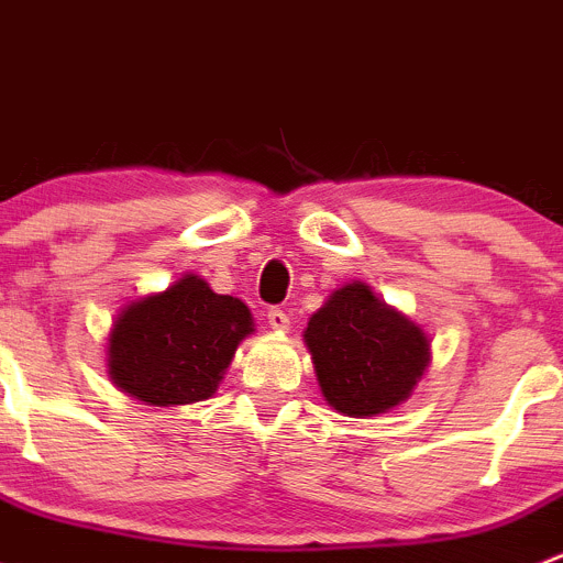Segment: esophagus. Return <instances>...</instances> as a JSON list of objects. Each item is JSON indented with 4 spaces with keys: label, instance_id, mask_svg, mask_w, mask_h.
Returning a JSON list of instances; mask_svg holds the SVG:
<instances>
[{
    "label": "esophagus",
    "instance_id": "34e87169",
    "mask_svg": "<svg viewBox=\"0 0 563 563\" xmlns=\"http://www.w3.org/2000/svg\"><path fill=\"white\" fill-rule=\"evenodd\" d=\"M266 318H269V327L275 329V332H286L288 329V316H286V310H280V308H272L269 313H266Z\"/></svg>",
    "mask_w": 563,
    "mask_h": 563
}]
</instances>
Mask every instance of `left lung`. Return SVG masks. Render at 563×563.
Here are the masks:
<instances>
[{
    "label": "left lung",
    "instance_id": "left-lung-1",
    "mask_svg": "<svg viewBox=\"0 0 563 563\" xmlns=\"http://www.w3.org/2000/svg\"><path fill=\"white\" fill-rule=\"evenodd\" d=\"M302 340L323 400L343 417L367 419L402 406L430 365L428 332L362 280L334 288Z\"/></svg>",
    "mask_w": 563,
    "mask_h": 563
}]
</instances>
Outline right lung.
<instances>
[{"instance_id":"add662e5","label":"right lung","mask_w":563,"mask_h":563,"mask_svg":"<svg viewBox=\"0 0 563 563\" xmlns=\"http://www.w3.org/2000/svg\"><path fill=\"white\" fill-rule=\"evenodd\" d=\"M255 332L242 299L214 294L203 277L181 275L166 291L119 308L106 343L108 378L144 406L209 400L240 343Z\"/></svg>"}]
</instances>
